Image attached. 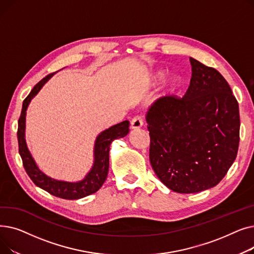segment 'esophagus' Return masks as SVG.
Wrapping results in <instances>:
<instances>
[{"mask_svg": "<svg viewBox=\"0 0 254 254\" xmlns=\"http://www.w3.org/2000/svg\"><path fill=\"white\" fill-rule=\"evenodd\" d=\"M142 126H143V118H142L141 115H136V116L132 117L131 122H130L131 128L138 129V128L142 127Z\"/></svg>", "mask_w": 254, "mask_h": 254, "instance_id": "obj_1", "label": "esophagus"}]
</instances>
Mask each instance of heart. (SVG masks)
<instances>
[{
	"label": "heart",
	"instance_id": "1",
	"mask_svg": "<svg viewBox=\"0 0 254 254\" xmlns=\"http://www.w3.org/2000/svg\"><path fill=\"white\" fill-rule=\"evenodd\" d=\"M161 76H162V73H158L156 75V77H161ZM177 84H178L177 79L175 77H172L168 81V83H167V90H168V92H174L176 90V88H177Z\"/></svg>",
	"mask_w": 254,
	"mask_h": 254
}]
</instances>
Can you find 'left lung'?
I'll use <instances>...</instances> for the list:
<instances>
[{"label": "left lung", "mask_w": 254, "mask_h": 254, "mask_svg": "<svg viewBox=\"0 0 254 254\" xmlns=\"http://www.w3.org/2000/svg\"><path fill=\"white\" fill-rule=\"evenodd\" d=\"M190 61L184 97L159 98L146 114L151 167L179 193L217 185L235 162L240 141L239 105L229 83L214 68Z\"/></svg>", "instance_id": "8db88e82"}]
</instances>
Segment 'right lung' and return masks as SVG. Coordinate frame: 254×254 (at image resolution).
<instances>
[{
	"label": "right lung",
	"mask_w": 254,
	"mask_h": 254,
	"mask_svg": "<svg viewBox=\"0 0 254 254\" xmlns=\"http://www.w3.org/2000/svg\"><path fill=\"white\" fill-rule=\"evenodd\" d=\"M55 73H51L39 81L30 95L26 97L22 103L21 114L18 119V129H17V140H18V150L20 157L22 159V165L26 172V174L32 179V181L52 195H56L61 198L65 199H78L95 193L98 191L103 183L105 182L109 170V150L110 145L113 140L118 138H124L128 134L129 122H125L117 124L108 129H105L97 137L95 144V162L91 170L85 178L78 182H65L52 179L46 176L43 172L39 170L34 158L32 157L24 139L25 129V114L28 106L31 100L37 95L38 91L48 81Z\"/></svg>",
	"instance_id": "right-lung-1"
}]
</instances>
